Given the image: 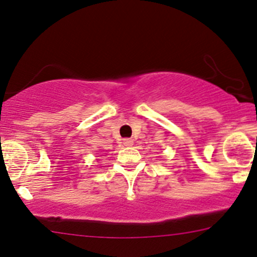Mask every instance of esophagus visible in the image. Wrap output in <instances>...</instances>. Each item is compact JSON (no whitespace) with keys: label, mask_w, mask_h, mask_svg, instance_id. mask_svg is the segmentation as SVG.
<instances>
[{"label":"esophagus","mask_w":257,"mask_h":257,"mask_svg":"<svg viewBox=\"0 0 257 257\" xmlns=\"http://www.w3.org/2000/svg\"><path fill=\"white\" fill-rule=\"evenodd\" d=\"M123 144H124V146H132L134 144V142L132 139H124Z\"/></svg>","instance_id":"obj_1"}]
</instances>
